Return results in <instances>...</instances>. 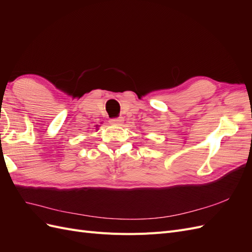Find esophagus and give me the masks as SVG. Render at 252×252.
Returning a JSON list of instances; mask_svg holds the SVG:
<instances>
[{
  "instance_id": "1",
  "label": "esophagus",
  "mask_w": 252,
  "mask_h": 252,
  "mask_svg": "<svg viewBox=\"0 0 252 252\" xmlns=\"http://www.w3.org/2000/svg\"><path fill=\"white\" fill-rule=\"evenodd\" d=\"M124 122V119L123 118H117V119H111L109 121V123L111 125H116V126H121L122 124H123Z\"/></svg>"
}]
</instances>
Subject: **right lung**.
Listing matches in <instances>:
<instances>
[{
    "mask_svg": "<svg viewBox=\"0 0 252 252\" xmlns=\"http://www.w3.org/2000/svg\"><path fill=\"white\" fill-rule=\"evenodd\" d=\"M94 127H95V129H96V130H98V129H97V127H98V125H95V126H94Z\"/></svg>",
    "mask_w": 252,
    "mask_h": 252,
    "instance_id": "obj_1",
    "label": "right lung"
}]
</instances>
